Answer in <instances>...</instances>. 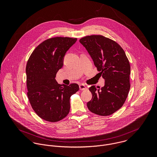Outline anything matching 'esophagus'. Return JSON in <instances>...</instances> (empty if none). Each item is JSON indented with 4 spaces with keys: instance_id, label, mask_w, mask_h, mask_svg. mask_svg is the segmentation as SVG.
I'll use <instances>...</instances> for the list:
<instances>
[{
    "instance_id": "obj_1",
    "label": "esophagus",
    "mask_w": 157,
    "mask_h": 157,
    "mask_svg": "<svg viewBox=\"0 0 157 157\" xmlns=\"http://www.w3.org/2000/svg\"><path fill=\"white\" fill-rule=\"evenodd\" d=\"M79 88H80V90H86V87L85 86V85L83 84H82V85H79Z\"/></svg>"
}]
</instances>
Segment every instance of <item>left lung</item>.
Here are the masks:
<instances>
[{
	"label": "left lung",
	"mask_w": 157,
	"mask_h": 157,
	"mask_svg": "<svg viewBox=\"0 0 157 157\" xmlns=\"http://www.w3.org/2000/svg\"><path fill=\"white\" fill-rule=\"evenodd\" d=\"M79 41L105 80V86L101 90L97 89L95 86L89 88L92 98L87 106L95 114L110 115L122 107L128 95L131 88L129 60L120 45L103 36H88Z\"/></svg>",
	"instance_id": "obj_1"
}]
</instances>
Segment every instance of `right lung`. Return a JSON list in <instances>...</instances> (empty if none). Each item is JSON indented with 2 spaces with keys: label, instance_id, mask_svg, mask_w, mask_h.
I'll list each match as a JSON object with an SVG mask.
<instances>
[{
  "label": "right lung",
  "instance_id": "1",
  "mask_svg": "<svg viewBox=\"0 0 157 157\" xmlns=\"http://www.w3.org/2000/svg\"><path fill=\"white\" fill-rule=\"evenodd\" d=\"M77 38L56 37L38 45L28 60L27 96L37 115L49 122L65 118L70 110V97L79 90L76 83L59 85L55 77L63 65V57Z\"/></svg>",
  "mask_w": 157,
  "mask_h": 157
}]
</instances>
